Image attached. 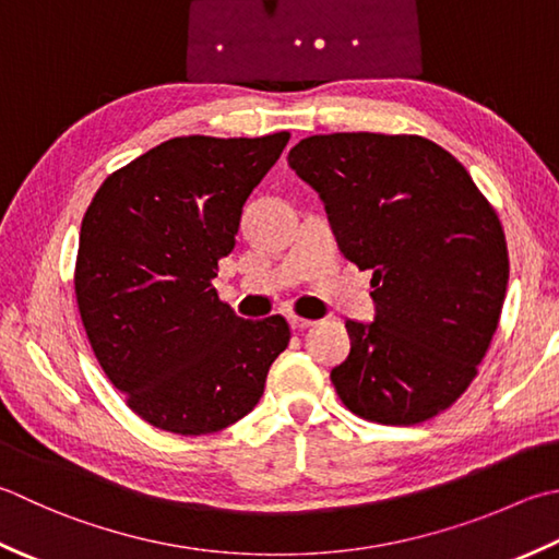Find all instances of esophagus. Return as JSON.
<instances>
[{
  "label": "esophagus",
  "instance_id": "1",
  "mask_svg": "<svg viewBox=\"0 0 559 559\" xmlns=\"http://www.w3.org/2000/svg\"><path fill=\"white\" fill-rule=\"evenodd\" d=\"M288 320H290L293 330H305V326H312L314 324V320H308V317H298V314H290Z\"/></svg>",
  "mask_w": 559,
  "mask_h": 559
}]
</instances>
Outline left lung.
I'll use <instances>...</instances> for the list:
<instances>
[{
	"instance_id": "1",
	"label": "left lung",
	"mask_w": 559,
	"mask_h": 559,
	"mask_svg": "<svg viewBox=\"0 0 559 559\" xmlns=\"http://www.w3.org/2000/svg\"><path fill=\"white\" fill-rule=\"evenodd\" d=\"M288 164L320 193L344 257L373 271L376 322H346L338 400L388 426L436 417L469 388L497 332L509 283L497 211L421 135H312Z\"/></svg>"
}]
</instances>
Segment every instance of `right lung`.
<instances>
[{"label":"right lung","mask_w":559,"mask_h":559,"mask_svg":"<svg viewBox=\"0 0 559 559\" xmlns=\"http://www.w3.org/2000/svg\"><path fill=\"white\" fill-rule=\"evenodd\" d=\"M288 140V130L167 140L108 174L86 207L76 308L106 378L155 429L203 436L242 419L286 352V317L242 320L213 278Z\"/></svg>","instance_id":"add662e5"}]
</instances>
